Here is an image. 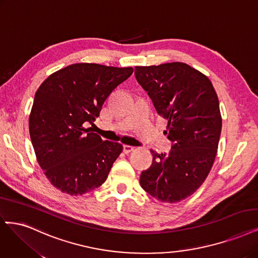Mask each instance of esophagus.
Masks as SVG:
<instances>
[{
    "instance_id": "obj_1",
    "label": "esophagus",
    "mask_w": 258,
    "mask_h": 258,
    "mask_svg": "<svg viewBox=\"0 0 258 258\" xmlns=\"http://www.w3.org/2000/svg\"><path fill=\"white\" fill-rule=\"evenodd\" d=\"M123 153L125 154H129V153H131L133 149H135V147L133 146H130V145H123Z\"/></svg>"
}]
</instances>
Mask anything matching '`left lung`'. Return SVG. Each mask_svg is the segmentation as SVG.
<instances>
[{
	"instance_id": "left-lung-1",
	"label": "left lung",
	"mask_w": 258,
	"mask_h": 258,
	"mask_svg": "<svg viewBox=\"0 0 258 258\" xmlns=\"http://www.w3.org/2000/svg\"><path fill=\"white\" fill-rule=\"evenodd\" d=\"M136 78L159 115L168 120V154L153 152V163L140 177L148 194L163 203L190 197L208 176L217 155L222 118L210 80L184 63L137 66Z\"/></svg>"
}]
</instances>
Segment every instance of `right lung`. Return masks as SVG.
Here are the masks:
<instances>
[{
	"mask_svg": "<svg viewBox=\"0 0 258 258\" xmlns=\"http://www.w3.org/2000/svg\"><path fill=\"white\" fill-rule=\"evenodd\" d=\"M133 68L74 64L48 77L39 86L29 119L38 163L61 192L82 195L108 178L122 145L103 141L84 128L99 116L109 95Z\"/></svg>",
	"mask_w": 258,
	"mask_h": 258,
	"instance_id": "obj_1",
	"label": "right lung"
}]
</instances>
